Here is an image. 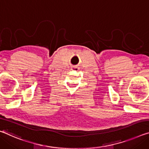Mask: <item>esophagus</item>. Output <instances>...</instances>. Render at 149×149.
<instances>
[{
  "label": "esophagus",
  "mask_w": 149,
  "mask_h": 149,
  "mask_svg": "<svg viewBox=\"0 0 149 149\" xmlns=\"http://www.w3.org/2000/svg\"><path fill=\"white\" fill-rule=\"evenodd\" d=\"M72 70L77 71V70H79V68H77V67H73Z\"/></svg>",
  "instance_id": "34e87169"
}]
</instances>
